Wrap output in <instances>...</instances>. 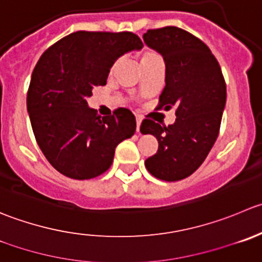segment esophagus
<instances>
[{"instance_id":"esophagus-1","label":"esophagus","mask_w":262,"mask_h":262,"mask_svg":"<svg viewBox=\"0 0 262 262\" xmlns=\"http://www.w3.org/2000/svg\"><path fill=\"white\" fill-rule=\"evenodd\" d=\"M141 123H142L141 116H137V133H139V128H141Z\"/></svg>"}]
</instances>
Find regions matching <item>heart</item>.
<instances>
[{"instance_id":"heart-1","label":"heart","mask_w":262,"mask_h":262,"mask_svg":"<svg viewBox=\"0 0 262 262\" xmlns=\"http://www.w3.org/2000/svg\"><path fill=\"white\" fill-rule=\"evenodd\" d=\"M157 60H160L159 55H157L155 51L148 50V48H143V50L141 51V53H139V61H141L142 68L146 67V65H148V63L154 62V61H157ZM115 68H116V63H114L113 68H111V73L115 72Z\"/></svg>"}]
</instances>
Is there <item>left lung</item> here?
I'll return each instance as SVG.
<instances>
[{
  "label": "left lung",
  "mask_w": 262,
  "mask_h": 262,
  "mask_svg": "<svg viewBox=\"0 0 262 262\" xmlns=\"http://www.w3.org/2000/svg\"><path fill=\"white\" fill-rule=\"evenodd\" d=\"M143 40L165 61V88L157 108L175 107V123L164 126L142 121L141 133L152 134L159 149L144 161L157 179L177 182L201 166L220 130L227 85L210 48L177 27L147 30Z\"/></svg>",
  "instance_id": "left-lung-1"
}]
</instances>
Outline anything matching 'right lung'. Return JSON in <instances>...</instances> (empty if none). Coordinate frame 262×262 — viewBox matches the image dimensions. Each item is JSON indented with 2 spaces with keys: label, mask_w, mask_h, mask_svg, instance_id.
I'll return each instance as SVG.
<instances>
[{
  "label": "right lung",
  "mask_w": 262,
  "mask_h": 262,
  "mask_svg": "<svg viewBox=\"0 0 262 262\" xmlns=\"http://www.w3.org/2000/svg\"><path fill=\"white\" fill-rule=\"evenodd\" d=\"M143 43L130 32L72 33L38 60L27 96L33 133L51 165L72 179H92L111 166L115 148L136 133L128 108L100 116L88 106L111 67Z\"/></svg>",
  "instance_id": "1"
}]
</instances>
